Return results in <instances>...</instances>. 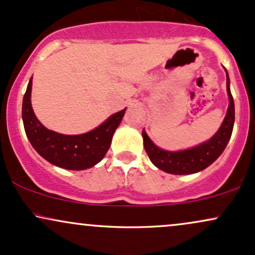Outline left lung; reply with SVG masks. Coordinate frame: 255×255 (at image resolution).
I'll list each match as a JSON object with an SVG mask.
<instances>
[{"label": "left lung", "mask_w": 255, "mask_h": 255, "mask_svg": "<svg viewBox=\"0 0 255 255\" xmlns=\"http://www.w3.org/2000/svg\"><path fill=\"white\" fill-rule=\"evenodd\" d=\"M227 72V69H225ZM227 91L229 96V107L217 133L209 141L189 148V150L171 152L159 148L151 141L145 130H142L144 147L148 158L160 170L175 175H188L201 171L211 165L229 142L235 121V105L230 92V81L227 73Z\"/></svg>", "instance_id": "1"}]
</instances>
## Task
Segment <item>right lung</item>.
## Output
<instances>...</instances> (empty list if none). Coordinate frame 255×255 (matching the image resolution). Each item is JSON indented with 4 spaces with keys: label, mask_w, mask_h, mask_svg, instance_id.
<instances>
[{
    "label": "right lung",
    "mask_w": 255,
    "mask_h": 255,
    "mask_svg": "<svg viewBox=\"0 0 255 255\" xmlns=\"http://www.w3.org/2000/svg\"><path fill=\"white\" fill-rule=\"evenodd\" d=\"M32 78L22 101V121L31 145L44 159L68 170H84L103 159L126 109L111 115L97 128L79 135H66L48 129L38 121L31 105Z\"/></svg>",
    "instance_id": "obj_1"
}]
</instances>
